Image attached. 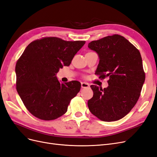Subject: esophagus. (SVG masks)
Returning <instances> with one entry per match:
<instances>
[{
	"label": "esophagus",
	"instance_id": "esophagus-1",
	"mask_svg": "<svg viewBox=\"0 0 157 157\" xmlns=\"http://www.w3.org/2000/svg\"><path fill=\"white\" fill-rule=\"evenodd\" d=\"M82 87L83 88V89L88 88V87H89V84L87 83L83 82V83H82Z\"/></svg>",
	"mask_w": 157,
	"mask_h": 157
}]
</instances>
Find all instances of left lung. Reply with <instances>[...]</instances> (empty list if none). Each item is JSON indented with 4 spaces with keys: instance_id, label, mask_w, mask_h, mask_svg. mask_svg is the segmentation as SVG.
I'll return each instance as SVG.
<instances>
[{
    "instance_id": "left-lung-1",
    "label": "left lung",
    "mask_w": 157,
    "mask_h": 157,
    "mask_svg": "<svg viewBox=\"0 0 157 157\" xmlns=\"http://www.w3.org/2000/svg\"><path fill=\"white\" fill-rule=\"evenodd\" d=\"M88 48L99 57L95 74L109 77L108 87L104 89L90 85L93 97L87 102L90 112L106 122L122 119L137 102L145 82L140 53L118 34L92 41Z\"/></svg>"
}]
</instances>
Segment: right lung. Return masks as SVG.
Instances as JSON below:
<instances>
[{
    "label": "right lung",
    "mask_w": 157,
    "mask_h": 157,
    "mask_svg": "<svg viewBox=\"0 0 157 157\" xmlns=\"http://www.w3.org/2000/svg\"><path fill=\"white\" fill-rule=\"evenodd\" d=\"M85 44L47 37L25 48L16 66V89L25 107L35 117L50 121L67 112L81 83L78 81L61 83L56 75L63 66L68 67Z\"/></svg>",
    "instance_id": "right-lung-1"
}]
</instances>
